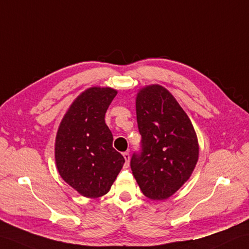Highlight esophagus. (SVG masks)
I'll return each mask as SVG.
<instances>
[{
    "label": "esophagus",
    "instance_id": "esophagus-1",
    "mask_svg": "<svg viewBox=\"0 0 249 249\" xmlns=\"http://www.w3.org/2000/svg\"><path fill=\"white\" fill-rule=\"evenodd\" d=\"M123 157H124V159H125V167H128V165H129V159H130V156H129V153H127V152H125L124 154H123Z\"/></svg>",
    "mask_w": 249,
    "mask_h": 249
}]
</instances>
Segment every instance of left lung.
<instances>
[{
	"mask_svg": "<svg viewBox=\"0 0 249 249\" xmlns=\"http://www.w3.org/2000/svg\"><path fill=\"white\" fill-rule=\"evenodd\" d=\"M136 111L142 152L132 155V174L146 197L163 200L192 175L199 155L197 136L176 98L160 85L139 90Z\"/></svg>",
	"mask_w": 249,
	"mask_h": 249,
	"instance_id": "left-lung-1",
	"label": "left lung"
}]
</instances>
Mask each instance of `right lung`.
I'll list each match as a JSON object with an SVG mask.
<instances>
[{
  "mask_svg": "<svg viewBox=\"0 0 249 249\" xmlns=\"http://www.w3.org/2000/svg\"><path fill=\"white\" fill-rule=\"evenodd\" d=\"M118 91L91 87L82 92L63 115L55 140V161L69 186L88 198L109 192L125 159L112 147L105 113Z\"/></svg>",
  "mask_w": 249,
  "mask_h": 249,
  "instance_id": "obj_1",
  "label": "right lung"
}]
</instances>
